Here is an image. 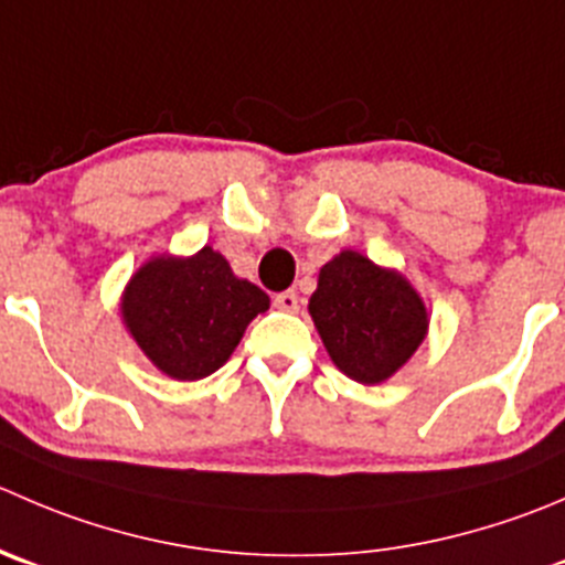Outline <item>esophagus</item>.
<instances>
[{"instance_id":"34e87169","label":"esophagus","mask_w":565,"mask_h":565,"mask_svg":"<svg viewBox=\"0 0 565 565\" xmlns=\"http://www.w3.org/2000/svg\"><path fill=\"white\" fill-rule=\"evenodd\" d=\"M276 309L287 311V315H295V311L300 309L298 292H292V289H289V292H281V295H276Z\"/></svg>"}]
</instances>
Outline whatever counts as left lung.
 <instances>
[{"label":"left lung","instance_id":"1","mask_svg":"<svg viewBox=\"0 0 565 565\" xmlns=\"http://www.w3.org/2000/svg\"><path fill=\"white\" fill-rule=\"evenodd\" d=\"M309 315L333 364L364 386L388 381L428 337V306L394 267L339 250L320 267Z\"/></svg>","mask_w":565,"mask_h":565}]
</instances>
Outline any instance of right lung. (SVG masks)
Segmentation results:
<instances>
[{
  "label": "right lung",
  "mask_w": 565,
  "mask_h": 565,
  "mask_svg": "<svg viewBox=\"0 0 565 565\" xmlns=\"http://www.w3.org/2000/svg\"><path fill=\"white\" fill-rule=\"evenodd\" d=\"M267 309V292L234 276L212 245L193 256H151L118 306L137 348L173 381H201L221 370L248 322Z\"/></svg>",
  "instance_id": "obj_1"
}]
</instances>
